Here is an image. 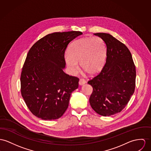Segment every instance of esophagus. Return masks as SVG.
Listing matches in <instances>:
<instances>
[{
	"instance_id": "34e87169",
	"label": "esophagus",
	"mask_w": 151,
	"mask_h": 151,
	"mask_svg": "<svg viewBox=\"0 0 151 151\" xmlns=\"http://www.w3.org/2000/svg\"><path fill=\"white\" fill-rule=\"evenodd\" d=\"M86 83V81H85L84 79H81L79 80V84L80 85L84 84Z\"/></svg>"
}]
</instances>
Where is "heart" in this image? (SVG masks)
<instances>
[{
  "label": "heart",
  "mask_w": 151,
  "mask_h": 151,
  "mask_svg": "<svg viewBox=\"0 0 151 151\" xmlns=\"http://www.w3.org/2000/svg\"><path fill=\"white\" fill-rule=\"evenodd\" d=\"M106 57V47L104 41L99 37H83L73 41L68 47L65 61L72 73L79 69L90 76L98 74L104 67Z\"/></svg>",
  "instance_id": "1"
}]
</instances>
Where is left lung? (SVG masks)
<instances>
[{
	"mask_svg": "<svg viewBox=\"0 0 151 151\" xmlns=\"http://www.w3.org/2000/svg\"><path fill=\"white\" fill-rule=\"evenodd\" d=\"M94 35L101 37L106 45V60L100 73L88 81L93 88L89 101L96 113L110 116L121 112L133 94L136 67L124 44L107 33Z\"/></svg>",
	"mask_w": 151,
	"mask_h": 151,
	"instance_id": "1",
	"label": "left lung"
}]
</instances>
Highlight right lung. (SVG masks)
<instances>
[{
  "mask_svg": "<svg viewBox=\"0 0 151 151\" xmlns=\"http://www.w3.org/2000/svg\"><path fill=\"white\" fill-rule=\"evenodd\" d=\"M83 33L71 31L45 35L30 49L21 75V92L29 110L44 120L56 119L67 109L79 78L66 74L67 47Z\"/></svg>",
  "mask_w": 151,
  "mask_h": 151,
  "instance_id": "add662e5",
  "label": "right lung"
}]
</instances>
